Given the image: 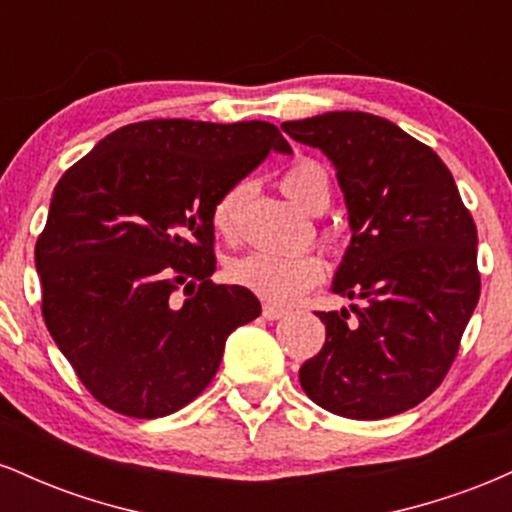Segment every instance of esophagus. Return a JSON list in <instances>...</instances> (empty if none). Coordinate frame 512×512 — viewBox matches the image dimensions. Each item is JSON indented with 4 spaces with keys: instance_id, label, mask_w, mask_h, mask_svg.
<instances>
[{
    "instance_id": "esophagus-1",
    "label": "esophagus",
    "mask_w": 512,
    "mask_h": 512,
    "mask_svg": "<svg viewBox=\"0 0 512 512\" xmlns=\"http://www.w3.org/2000/svg\"><path fill=\"white\" fill-rule=\"evenodd\" d=\"M284 315H286V310L274 308V305H264V308H262L264 320H279V317H284Z\"/></svg>"
}]
</instances>
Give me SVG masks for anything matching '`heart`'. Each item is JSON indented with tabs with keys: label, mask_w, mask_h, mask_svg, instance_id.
<instances>
[{
	"label": "heart",
	"mask_w": 512,
	"mask_h": 512,
	"mask_svg": "<svg viewBox=\"0 0 512 512\" xmlns=\"http://www.w3.org/2000/svg\"><path fill=\"white\" fill-rule=\"evenodd\" d=\"M281 190L293 204L315 214L322 197H330L327 175L313 161H298L281 178ZM245 185L228 190L214 207V226L221 236L233 238L238 228L240 207H243ZM325 264L315 252L298 255H269V252H250L228 264V276L236 286L255 293L262 301L274 305H289L303 296L305 291L320 284Z\"/></svg>",
	"instance_id": "obj_1"
}]
</instances>
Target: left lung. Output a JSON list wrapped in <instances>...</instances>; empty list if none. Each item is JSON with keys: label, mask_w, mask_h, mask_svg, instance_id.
<instances>
[{"label": "left lung", "mask_w": 512, "mask_h": 512, "mask_svg": "<svg viewBox=\"0 0 512 512\" xmlns=\"http://www.w3.org/2000/svg\"><path fill=\"white\" fill-rule=\"evenodd\" d=\"M337 170L351 243L332 291L349 310L317 313L325 346L298 370L317 407L373 421L443 383L479 301L477 226L433 149L385 117L339 110L284 122Z\"/></svg>", "instance_id": "8db88e82"}]
</instances>
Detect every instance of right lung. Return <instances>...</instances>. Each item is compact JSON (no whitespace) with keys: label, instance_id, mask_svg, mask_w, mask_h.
Returning <instances> with one entry per match:
<instances>
[{"label":"right lung","instance_id":"right-lung-1","mask_svg":"<svg viewBox=\"0 0 512 512\" xmlns=\"http://www.w3.org/2000/svg\"><path fill=\"white\" fill-rule=\"evenodd\" d=\"M272 151L291 146L269 122L146 120L57 182L35 243L43 317L108 409H182L216 375L228 334L262 313L243 286L211 281L214 207Z\"/></svg>","mask_w":512,"mask_h":512}]
</instances>
